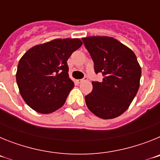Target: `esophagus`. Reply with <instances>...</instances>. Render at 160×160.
<instances>
[{
    "mask_svg": "<svg viewBox=\"0 0 160 160\" xmlns=\"http://www.w3.org/2000/svg\"><path fill=\"white\" fill-rule=\"evenodd\" d=\"M87 78L85 77L83 79H79V80H77V82H78V83H82V82H83L87 81Z\"/></svg>",
    "mask_w": 160,
    "mask_h": 160,
    "instance_id": "34e87169",
    "label": "esophagus"
}]
</instances>
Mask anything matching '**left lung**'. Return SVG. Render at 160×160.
<instances>
[{
	"label": "left lung",
	"mask_w": 160,
	"mask_h": 160,
	"mask_svg": "<svg viewBox=\"0 0 160 160\" xmlns=\"http://www.w3.org/2000/svg\"><path fill=\"white\" fill-rule=\"evenodd\" d=\"M102 82H92L93 90L85 101L96 116L111 119L125 112L139 88L141 67L135 53L115 38L107 36L83 38Z\"/></svg>",
	"instance_id": "obj_1"
}]
</instances>
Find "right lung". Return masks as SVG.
I'll return each instance as SVG.
<instances>
[{
  "instance_id": "right-lung-1",
  "label": "right lung",
  "mask_w": 160,
  "mask_h": 160,
  "mask_svg": "<svg viewBox=\"0 0 160 160\" xmlns=\"http://www.w3.org/2000/svg\"><path fill=\"white\" fill-rule=\"evenodd\" d=\"M82 45L79 38H57L30 48L20 59L17 83L22 98L32 110L49 114L64 105L74 87L67 60Z\"/></svg>"
}]
</instances>
